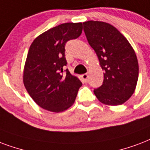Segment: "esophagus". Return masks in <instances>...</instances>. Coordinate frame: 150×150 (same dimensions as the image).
<instances>
[{"label": "esophagus", "mask_w": 150, "mask_h": 150, "mask_svg": "<svg viewBox=\"0 0 150 150\" xmlns=\"http://www.w3.org/2000/svg\"><path fill=\"white\" fill-rule=\"evenodd\" d=\"M88 77H89L88 74H83V75H82V79H83V80L85 83H87Z\"/></svg>", "instance_id": "esophagus-1"}]
</instances>
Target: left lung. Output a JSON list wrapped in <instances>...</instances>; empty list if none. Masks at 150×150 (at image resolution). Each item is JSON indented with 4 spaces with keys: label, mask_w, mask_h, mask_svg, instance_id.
Masks as SVG:
<instances>
[{
    "label": "left lung",
    "mask_w": 150,
    "mask_h": 150,
    "mask_svg": "<svg viewBox=\"0 0 150 150\" xmlns=\"http://www.w3.org/2000/svg\"><path fill=\"white\" fill-rule=\"evenodd\" d=\"M83 29L104 71L103 84L93 93L105 105H122L132 96L139 79L134 50L123 34L108 23L90 20L83 23Z\"/></svg>",
    "instance_id": "8db88e82"
}]
</instances>
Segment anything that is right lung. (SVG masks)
<instances>
[{
	"label": "right lung",
	"instance_id": "right-lung-1",
	"mask_svg": "<svg viewBox=\"0 0 150 150\" xmlns=\"http://www.w3.org/2000/svg\"><path fill=\"white\" fill-rule=\"evenodd\" d=\"M83 31L82 23H66L42 33L33 41L23 69V84L37 105L61 112L75 102L82 83L66 69L65 44Z\"/></svg>",
	"mask_w": 150,
	"mask_h": 150
}]
</instances>
